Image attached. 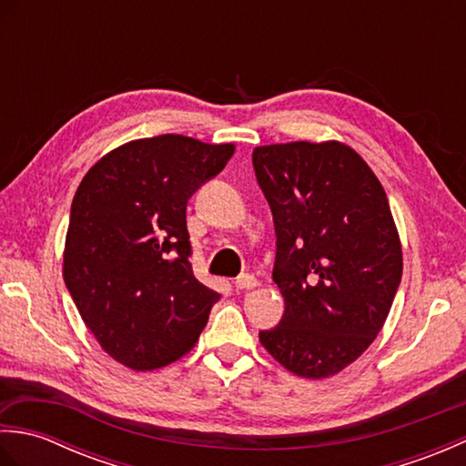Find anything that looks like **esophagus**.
Segmentation results:
<instances>
[{"label": "esophagus", "instance_id": "obj_1", "mask_svg": "<svg viewBox=\"0 0 466 466\" xmlns=\"http://www.w3.org/2000/svg\"><path fill=\"white\" fill-rule=\"evenodd\" d=\"M234 286H236V290H252L258 286V280H256L252 274H240L238 279L234 280Z\"/></svg>", "mask_w": 466, "mask_h": 466}]
</instances>
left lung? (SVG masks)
Returning <instances> with one entry per match:
<instances>
[{"mask_svg":"<svg viewBox=\"0 0 466 466\" xmlns=\"http://www.w3.org/2000/svg\"><path fill=\"white\" fill-rule=\"evenodd\" d=\"M276 230L279 326L260 342L286 370L329 379L369 349L402 279V248L379 177L342 142L252 152Z\"/></svg>","mask_w":466,"mask_h":466,"instance_id":"8db88e82","label":"left lung"}]
</instances>
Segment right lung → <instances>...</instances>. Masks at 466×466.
<instances>
[{"instance_id":"add662e5","label":"right lung","mask_w":466,"mask_h":466,"mask_svg":"<svg viewBox=\"0 0 466 466\" xmlns=\"http://www.w3.org/2000/svg\"><path fill=\"white\" fill-rule=\"evenodd\" d=\"M234 144L180 134L127 142L97 160L69 212L64 280L96 340L144 372L192 349L220 294L196 280L186 204Z\"/></svg>"}]
</instances>
